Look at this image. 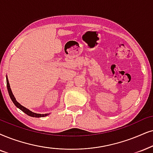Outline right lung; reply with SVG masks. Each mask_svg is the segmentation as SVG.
<instances>
[{
  "label": "right lung",
  "instance_id": "1",
  "mask_svg": "<svg viewBox=\"0 0 153 153\" xmlns=\"http://www.w3.org/2000/svg\"><path fill=\"white\" fill-rule=\"evenodd\" d=\"M6 82H7V91H8L11 100H12L15 105L16 106V107L18 108V109H20L21 111L25 112L26 114H27L28 116H30V117H36V118L44 117H46V116L49 115V114H41L34 113V112L31 111L30 110H29L28 109H27V108H25V107H23V106L21 105V104L19 103V102H17L16 101V99H15L14 95H13L12 90H11L10 87V84H9V82H8V79H7V77H6Z\"/></svg>",
  "mask_w": 153,
  "mask_h": 153
}]
</instances>
